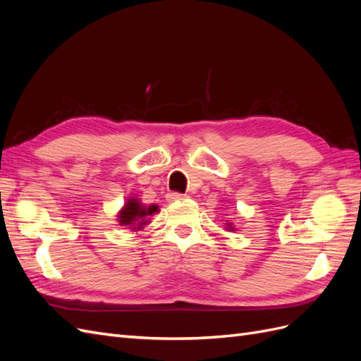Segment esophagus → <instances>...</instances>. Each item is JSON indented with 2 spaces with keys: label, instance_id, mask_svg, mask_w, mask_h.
Here are the masks:
<instances>
[{
  "label": "esophagus",
  "instance_id": "esophagus-1",
  "mask_svg": "<svg viewBox=\"0 0 361 361\" xmlns=\"http://www.w3.org/2000/svg\"><path fill=\"white\" fill-rule=\"evenodd\" d=\"M183 199H185V195L179 194V192H169L167 194L169 202H179V200H183Z\"/></svg>",
  "mask_w": 361,
  "mask_h": 361
}]
</instances>
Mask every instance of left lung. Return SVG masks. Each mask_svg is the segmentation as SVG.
I'll return each instance as SVG.
<instances>
[{
	"label": "left lung",
	"instance_id": "obj_1",
	"mask_svg": "<svg viewBox=\"0 0 361 361\" xmlns=\"http://www.w3.org/2000/svg\"><path fill=\"white\" fill-rule=\"evenodd\" d=\"M224 231H227V232H235V231H236V228H235L233 223H226V227H224Z\"/></svg>",
	"mask_w": 361,
	"mask_h": 361
}]
</instances>
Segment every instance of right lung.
Returning <instances> with one entry per match:
<instances>
[{
    "label": "right lung",
    "mask_w": 361,
    "mask_h": 361,
    "mask_svg": "<svg viewBox=\"0 0 361 361\" xmlns=\"http://www.w3.org/2000/svg\"><path fill=\"white\" fill-rule=\"evenodd\" d=\"M159 212L158 204H145L135 195H130L126 199L122 209L117 212V223L118 226L128 227L130 232H138L150 224L152 216Z\"/></svg>",
    "instance_id": "1"
}]
</instances>
